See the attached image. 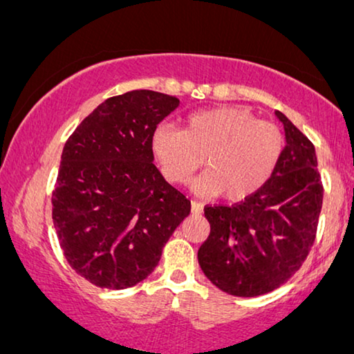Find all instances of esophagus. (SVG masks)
<instances>
[{
    "mask_svg": "<svg viewBox=\"0 0 354 354\" xmlns=\"http://www.w3.org/2000/svg\"><path fill=\"white\" fill-rule=\"evenodd\" d=\"M191 209H192L194 214H200L203 211V205L200 203V202H195V200H192V202H191Z\"/></svg>",
    "mask_w": 354,
    "mask_h": 354,
    "instance_id": "1",
    "label": "esophagus"
}]
</instances>
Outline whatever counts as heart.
<instances>
[{
  "instance_id": "1",
  "label": "heart",
  "mask_w": 354,
  "mask_h": 354,
  "mask_svg": "<svg viewBox=\"0 0 354 354\" xmlns=\"http://www.w3.org/2000/svg\"><path fill=\"white\" fill-rule=\"evenodd\" d=\"M151 149L168 181H189L203 162L208 170L195 181L197 191L236 202L256 194L275 173L284 135L250 109L218 106L189 114L183 129L156 127Z\"/></svg>"
}]
</instances>
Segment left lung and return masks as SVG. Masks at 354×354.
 <instances>
[{
    "instance_id": "1",
    "label": "left lung",
    "mask_w": 354,
    "mask_h": 354,
    "mask_svg": "<svg viewBox=\"0 0 354 354\" xmlns=\"http://www.w3.org/2000/svg\"><path fill=\"white\" fill-rule=\"evenodd\" d=\"M275 114L286 146L266 186L230 207H205L211 230L198 263L214 286L236 297L270 292L299 270L313 246L323 207L315 146L286 115Z\"/></svg>"
}]
</instances>
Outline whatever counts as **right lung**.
<instances>
[{"instance_id": "obj_1", "label": "right lung", "mask_w": 354, "mask_h": 354, "mask_svg": "<svg viewBox=\"0 0 354 354\" xmlns=\"http://www.w3.org/2000/svg\"><path fill=\"white\" fill-rule=\"evenodd\" d=\"M179 106L154 91L98 104L63 147L52 219L66 261L98 288L125 289L154 272L191 202L154 165L151 136Z\"/></svg>"}]
</instances>
